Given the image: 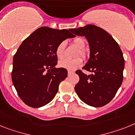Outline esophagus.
<instances>
[{
	"label": "esophagus",
	"mask_w": 135,
	"mask_h": 135,
	"mask_svg": "<svg viewBox=\"0 0 135 135\" xmlns=\"http://www.w3.org/2000/svg\"><path fill=\"white\" fill-rule=\"evenodd\" d=\"M73 71H68V75H71V74H73Z\"/></svg>",
	"instance_id": "1"
}]
</instances>
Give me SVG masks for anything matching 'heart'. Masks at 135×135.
I'll return each mask as SVG.
<instances>
[{
	"label": "heart",
	"mask_w": 135,
	"mask_h": 135,
	"mask_svg": "<svg viewBox=\"0 0 135 135\" xmlns=\"http://www.w3.org/2000/svg\"><path fill=\"white\" fill-rule=\"evenodd\" d=\"M73 43L75 47L79 48L75 56H81L85 58L87 57V52L84 48L85 46V42L81 37H77L73 41ZM64 49H65V42L62 41L59 43L56 48V55L58 59H62L64 56ZM82 59L81 58H76L75 59L69 60L64 59L60 61L58 66L62 69H66L68 71H74L77 68L79 67L82 64Z\"/></svg>",
	"instance_id": "b5f03b06"
}]
</instances>
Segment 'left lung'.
I'll list each match as a JSON object with an SVG mask.
<instances>
[{
  "label": "left lung",
  "mask_w": 135,
  "mask_h": 135,
  "mask_svg": "<svg viewBox=\"0 0 135 135\" xmlns=\"http://www.w3.org/2000/svg\"><path fill=\"white\" fill-rule=\"evenodd\" d=\"M70 30L87 38L90 58L83 69L92 73L87 75L80 70L76 71L79 81L75 90L85 104L94 107L104 106L113 99L122 83V51L114 38L100 27L88 24Z\"/></svg>",
  "instance_id": "1"
}]
</instances>
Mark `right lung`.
<instances>
[{"instance_id": "1", "label": "right lung", "mask_w": 135, "mask_h": 135, "mask_svg": "<svg viewBox=\"0 0 135 135\" xmlns=\"http://www.w3.org/2000/svg\"><path fill=\"white\" fill-rule=\"evenodd\" d=\"M70 29L41 27L27 37L13 56L12 81L26 105L38 108L53 100L59 84L67 77L66 69L56 68V48L68 38Z\"/></svg>"}]
</instances>
